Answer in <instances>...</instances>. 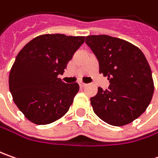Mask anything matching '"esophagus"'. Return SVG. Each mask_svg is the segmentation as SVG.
<instances>
[{
	"label": "esophagus",
	"instance_id": "esophagus-1",
	"mask_svg": "<svg viewBox=\"0 0 158 158\" xmlns=\"http://www.w3.org/2000/svg\"><path fill=\"white\" fill-rule=\"evenodd\" d=\"M79 85H80V87H81V88H83V87H85V86H86V84H85V83H83V82H79Z\"/></svg>",
	"mask_w": 158,
	"mask_h": 158
}]
</instances>
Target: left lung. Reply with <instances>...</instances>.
<instances>
[{
	"label": "left lung",
	"instance_id": "left-lung-1",
	"mask_svg": "<svg viewBox=\"0 0 158 158\" xmlns=\"http://www.w3.org/2000/svg\"><path fill=\"white\" fill-rule=\"evenodd\" d=\"M85 43L98 60L99 73L110 82L90 98L93 111L107 124H129L145 112L154 92L147 59L135 46L108 35L87 36Z\"/></svg>",
	"mask_w": 158,
	"mask_h": 158
}]
</instances>
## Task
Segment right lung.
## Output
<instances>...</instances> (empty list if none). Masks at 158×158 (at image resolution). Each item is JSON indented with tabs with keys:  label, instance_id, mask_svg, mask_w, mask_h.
Segmentation results:
<instances>
[{
	"label": "right lung",
	"instance_id": "right-lung-1",
	"mask_svg": "<svg viewBox=\"0 0 158 158\" xmlns=\"http://www.w3.org/2000/svg\"><path fill=\"white\" fill-rule=\"evenodd\" d=\"M84 37L45 34L19 52L9 73V90L18 109L31 122L46 125L64 116L79 90L60 78Z\"/></svg>",
	"mask_w": 158,
	"mask_h": 158
}]
</instances>
